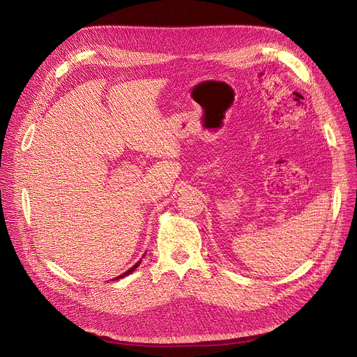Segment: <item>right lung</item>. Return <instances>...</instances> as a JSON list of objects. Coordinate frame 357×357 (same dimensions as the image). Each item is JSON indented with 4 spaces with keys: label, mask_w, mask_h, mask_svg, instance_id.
Masks as SVG:
<instances>
[{
    "label": "right lung",
    "mask_w": 357,
    "mask_h": 357,
    "mask_svg": "<svg viewBox=\"0 0 357 357\" xmlns=\"http://www.w3.org/2000/svg\"><path fill=\"white\" fill-rule=\"evenodd\" d=\"M139 265H140V261H137V264H136V265H135V266H133V268H130V269H128V271H127V272H124V273H123V275H120V276H119V278H124V276H127V275H128V273H131V272H133V271H135V269H136V268H137V266H139ZM119 278H117V279H119Z\"/></svg>",
    "instance_id": "1"
}]
</instances>
